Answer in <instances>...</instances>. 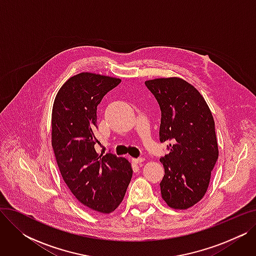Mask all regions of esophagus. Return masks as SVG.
<instances>
[{"mask_svg":"<svg viewBox=\"0 0 256 256\" xmlns=\"http://www.w3.org/2000/svg\"><path fill=\"white\" fill-rule=\"evenodd\" d=\"M144 160H145L144 158H132V163H135V164H140V163H142V162H143Z\"/></svg>","mask_w":256,"mask_h":256,"instance_id":"esophagus-1","label":"esophagus"}]
</instances>
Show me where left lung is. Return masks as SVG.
I'll use <instances>...</instances> for the list:
<instances>
[{
    "instance_id": "1",
    "label": "left lung",
    "mask_w": 256,
    "mask_h": 256,
    "mask_svg": "<svg viewBox=\"0 0 256 256\" xmlns=\"http://www.w3.org/2000/svg\"><path fill=\"white\" fill-rule=\"evenodd\" d=\"M160 109V141L168 154L160 158L165 176L160 194L172 208L186 210L208 190L219 150L214 121L202 96L180 78L146 80Z\"/></svg>"
}]
</instances>
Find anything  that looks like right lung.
<instances>
[{"label": "right lung", "mask_w": 256, "mask_h": 256, "mask_svg": "<svg viewBox=\"0 0 256 256\" xmlns=\"http://www.w3.org/2000/svg\"><path fill=\"white\" fill-rule=\"evenodd\" d=\"M120 82L90 72L74 76L57 93L52 113V146L65 184L83 206L104 214L121 204L132 176L126 158L94 148L98 106Z\"/></svg>", "instance_id": "add662e5"}]
</instances>
